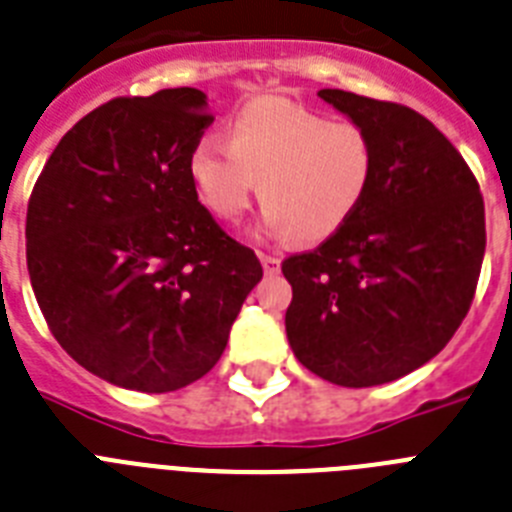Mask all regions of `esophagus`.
Returning <instances> with one entry per match:
<instances>
[{
	"mask_svg": "<svg viewBox=\"0 0 512 512\" xmlns=\"http://www.w3.org/2000/svg\"><path fill=\"white\" fill-rule=\"evenodd\" d=\"M259 259H261V266H264V272L266 274H277L279 272V256H272V253H259Z\"/></svg>",
	"mask_w": 512,
	"mask_h": 512,
	"instance_id": "obj_1",
	"label": "esophagus"
}]
</instances>
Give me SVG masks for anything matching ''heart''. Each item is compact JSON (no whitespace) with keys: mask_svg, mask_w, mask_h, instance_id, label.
Here are the masks:
<instances>
[{"mask_svg":"<svg viewBox=\"0 0 512 512\" xmlns=\"http://www.w3.org/2000/svg\"><path fill=\"white\" fill-rule=\"evenodd\" d=\"M373 131L329 119L295 100H251L227 126V142L207 134L189 155L196 196L217 220L235 222L259 194L274 233L318 243L339 233L375 178Z\"/></svg>","mask_w":512,"mask_h":512,"instance_id":"1","label":"heart"}]
</instances>
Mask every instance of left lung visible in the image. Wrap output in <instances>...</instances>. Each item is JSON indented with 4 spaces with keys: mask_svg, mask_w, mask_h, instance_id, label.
<instances>
[{
    "mask_svg": "<svg viewBox=\"0 0 512 512\" xmlns=\"http://www.w3.org/2000/svg\"><path fill=\"white\" fill-rule=\"evenodd\" d=\"M318 95L373 131L378 163L352 220L282 261L287 339L323 381L381 386L432 360L469 313L487 246L484 199L422 113L347 90Z\"/></svg>",
    "mask_w": 512,
    "mask_h": 512,
    "instance_id": "8db88e82",
    "label": "left lung"
}]
</instances>
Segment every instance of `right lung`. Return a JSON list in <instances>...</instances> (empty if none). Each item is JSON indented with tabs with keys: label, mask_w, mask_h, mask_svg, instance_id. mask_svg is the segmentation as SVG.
Returning <instances> with one entry per match:
<instances>
[{
	"label": "right lung",
	"mask_w": 512,
	"mask_h": 512,
	"mask_svg": "<svg viewBox=\"0 0 512 512\" xmlns=\"http://www.w3.org/2000/svg\"><path fill=\"white\" fill-rule=\"evenodd\" d=\"M212 121L196 87L108 100L61 137L30 194L25 256L43 318L113 386L165 393L199 381L264 277L189 178Z\"/></svg>",
	"instance_id": "right-lung-1"
}]
</instances>
